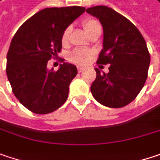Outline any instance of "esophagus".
Masks as SVG:
<instances>
[{"label":"esophagus","mask_w":160,"mask_h":160,"mask_svg":"<svg viewBox=\"0 0 160 160\" xmlns=\"http://www.w3.org/2000/svg\"><path fill=\"white\" fill-rule=\"evenodd\" d=\"M77 70H78V73H82L84 71V68L83 67H77Z\"/></svg>","instance_id":"obj_1"}]
</instances>
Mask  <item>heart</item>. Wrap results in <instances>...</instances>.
Returning <instances> with one entry per match:
<instances>
[{
    "label": "heart",
    "mask_w": 160,
    "mask_h": 160,
    "mask_svg": "<svg viewBox=\"0 0 160 160\" xmlns=\"http://www.w3.org/2000/svg\"><path fill=\"white\" fill-rule=\"evenodd\" d=\"M83 26H84V29H85V31L87 32L88 35L91 34L93 32L98 30V29H101L100 23L95 19H87V20H86L83 22ZM70 32H71V27H67L63 31L62 37H61V42H62L63 45L67 44ZM92 54H93L92 51L87 50V49H75L72 52H70L68 58L72 63L82 65V64H85L89 61Z\"/></svg>",
    "instance_id": "heart-1"
}]
</instances>
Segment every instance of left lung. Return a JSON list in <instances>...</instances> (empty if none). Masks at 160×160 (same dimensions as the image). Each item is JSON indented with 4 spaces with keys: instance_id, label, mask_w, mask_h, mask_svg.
Segmentation results:
<instances>
[{
    "instance_id": "8db88e82",
    "label": "left lung",
    "mask_w": 160,
    "mask_h": 160,
    "mask_svg": "<svg viewBox=\"0 0 160 160\" xmlns=\"http://www.w3.org/2000/svg\"><path fill=\"white\" fill-rule=\"evenodd\" d=\"M86 12L103 26V49L97 63L108 64V74L95 68L91 93L101 105L118 108L132 102L148 77L150 55L146 41L129 20L108 6H95Z\"/></svg>"
}]
</instances>
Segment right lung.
Listing matches in <instances>:
<instances>
[{
    "mask_svg": "<svg viewBox=\"0 0 160 160\" xmlns=\"http://www.w3.org/2000/svg\"><path fill=\"white\" fill-rule=\"evenodd\" d=\"M80 6L45 8L16 32L7 53L6 74L20 103L35 114H48L66 101L76 66L63 63L54 72L47 62L62 49L63 31L84 13Z\"/></svg>",
    "mask_w": 160,
    "mask_h": 160,
    "instance_id": "obj_1",
    "label": "right lung"
}]
</instances>
